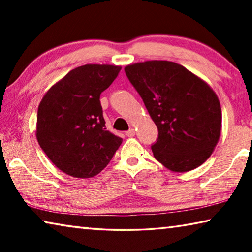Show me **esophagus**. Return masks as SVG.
<instances>
[{
  "instance_id": "obj_1",
  "label": "esophagus",
  "mask_w": 252,
  "mask_h": 252,
  "mask_svg": "<svg viewBox=\"0 0 252 252\" xmlns=\"http://www.w3.org/2000/svg\"><path fill=\"white\" fill-rule=\"evenodd\" d=\"M134 134H135V131L133 129H130L126 132V136H134Z\"/></svg>"
}]
</instances>
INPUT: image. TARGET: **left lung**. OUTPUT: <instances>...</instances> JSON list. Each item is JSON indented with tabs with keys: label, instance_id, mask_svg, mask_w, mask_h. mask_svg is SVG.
Instances as JSON below:
<instances>
[{
	"label": "left lung",
	"instance_id": "8db88e82",
	"mask_svg": "<svg viewBox=\"0 0 252 252\" xmlns=\"http://www.w3.org/2000/svg\"><path fill=\"white\" fill-rule=\"evenodd\" d=\"M125 71L159 131L151 146L156 159L176 172L200 167L221 132V106L212 89L170 61L135 63Z\"/></svg>",
	"mask_w": 252,
	"mask_h": 252
}]
</instances>
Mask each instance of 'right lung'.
Returning a JSON list of instances; mask_svg holds the SVG:
<instances>
[{"instance_id":"obj_1","label":"right lung","mask_w":252,"mask_h":252,"mask_svg":"<svg viewBox=\"0 0 252 252\" xmlns=\"http://www.w3.org/2000/svg\"><path fill=\"white\" fill-rule=\"evenodd\" d=\"M121 66L85 64L51 87L40 102L36 139L55 167L74 178L103 170L122 143L106 130L100 94Z\"/></svg>"}]
</instances>
